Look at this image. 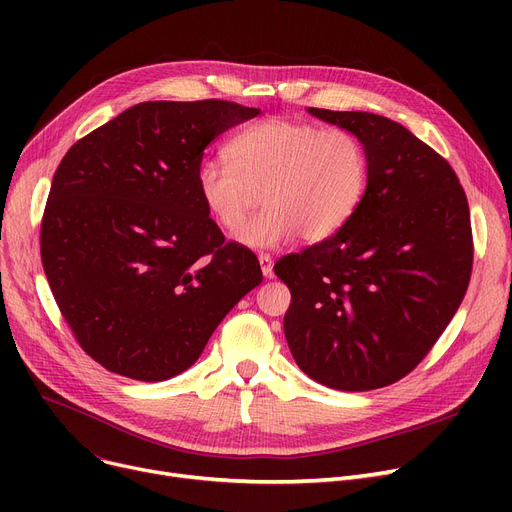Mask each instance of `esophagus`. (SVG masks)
<instances>
[{"mask_svg": "<svg viewBox=\"0 0 512 512\" xmlns=\"http://www.w3.org/2000/svg\"><path fill=\"white\" fill-rule=\"evenodd\" d=\"M259 265H261V272L265 278H274V263H272V257L267 253H261L259 255Z\"/></svg>", "mask_w": 512, "mask_h": 512, "instance_id": "obj_1", "label": "esophagus"}]
</instances>
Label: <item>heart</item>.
I'll list each match as a JSON object with an SVG mask.
<instances>
[{"instance_id": "b5f03b06", "label": "heart", "mask_w": 512, "mask_h": 512, "mask_svg": "<svg viewBox=\"0 0 512 512\" xmlns=\"http://www.w3.org/2000/svg\"><path fill=\"white\" fill-rule=\"evenodd\" d=\"M228 161L207 159L197 172L199 195L211 218L238 234L261 198L266 207L240 234L255 249L278 247L301 236H334L357 211L369 161L351 130L270 116L234 134Z\"/></svg>"}]
</instances>
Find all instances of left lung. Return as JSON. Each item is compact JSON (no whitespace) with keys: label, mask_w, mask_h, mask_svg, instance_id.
<instances>
[{"label":"left lung","mask_w":512,"mask_h":512,"mask_svg":"<svg viewBox=\"0 0 512 512\" xmlns=\"http://www.w3.org/2000/svg\"><path fill=\"white\" fill-rule=\"evenodd\" d=\"M309 112L359 137L369 174L351 220L274 265L290 288L286 342L319 384L384 388L425 359L465 297L473 270L467 195L448 161L402 124L367 112Z\"/></svg>","instance_id":"8db88e82"}]
</instances>
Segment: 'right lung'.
I'll list each match as a JSON object with an SVG mask.
<instances>
[{"mask_svg":"<svg viewBox=\"0 0 512 512\" xmlns=\"http://www.w3.org/2000/svg\"><path fill=\"white\" fill-rule=\"evenodd\" d=\"M257 107L145 101L76 141L53 174L41 261L66 324L107 371L161 382L191 367L261 282L199 195L205 147Z\"/></svg>","mask_w":512,"mask_h":512,"instance_id":"add662e5","label":"right lung"}]
</instances>
